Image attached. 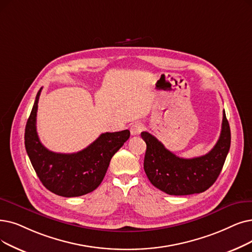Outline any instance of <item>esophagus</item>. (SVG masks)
Segmentation results:
<instances>
[{"instance_id": "esophagus-1", "label": "esophagus", "mask_w": 252, "mask_h": 252, "mask_svg": "<svg viewBox=\"0 0 252 252\" xmlns=\"http://www.w3.org/2000/svg\"><path fill=\"white\" fill-rule=\"evenodd\" d=\"M143 129H144L143 125H141L140 123H136L132 126H130V134H132L133 136H138L141 134V132Z\"/></svg>"}]
</instances>
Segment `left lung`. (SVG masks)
I'll list each match as a JSON object with an SVG mask.
<instances>
[{
	"mask_svg": "<svg viewBox=\"0 0 252 252\" xmlns=\"http://www.w3.org/2000/svg\"><path fill=\"white\" fill-rule=\"evenodd\" d=\"M146 143L144 171L152 185L171 195L200 193L220 176L231 146V129L223 110L221 133L215 146L205 156L182 158L165 148L151 134L142 132Z\"/></svg>",
	"mask_w": 252,
	"mask_h": 252,
	"instance_id": "obj_1",
	"label": "left lung"
}]
</instances>
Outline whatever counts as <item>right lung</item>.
I'll use <instances>...</instances> for the list:
<instances>
[{"label": "right lung", "mask_w": 252, "mask_h": 252, "mask_svg": "<svg viewBox=\"0 0 252 252\" xmlns=\"http://www.w3.org/2000/svg\"><path fill=\"white\" fill-rule=\"evenodd\" d=\"M36 95L27 122L25 145L32 166L42 184L65 198L80 196L94 190L103 181L112 157L129 138V130L104 133L91 145L76 153H57L44 147L36 128L38 102Z\"/></svg>", "instance_id": "obj_1"}]
</instances>
